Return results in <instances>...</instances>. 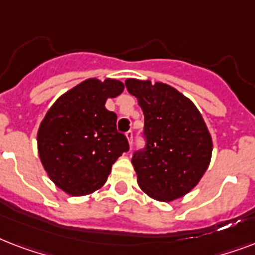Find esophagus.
Listing matches in <instances>:
<instances>
[{
    "instance_id": "obj_1",
    "label": "esophagus",
    "mask_w": 255,
    "mask_h": 255,
    "mask_svg": "<svg viewBox=\"0 0 255 255\" xmlns=\"http://www.w3.org/2000/svg\"><path fill=\"white\" fill-rule=\"evenodd\" d=\"M126 136H127V140H128V144H129V147H132V143H133V132L128 131L127 133H126Z\"/></svg>"
}]
</instances>
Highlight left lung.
Segmentation results:
<instances>
[{
	"mask_svg": "<svg viewBox=\"0 0 255 255\" xmlns=\"http://www.w3.org/2000/svg\"><path fill=\"white\" fill-rule=\"evenodd\" d=\"M126 87L144 114L145 148L133 153L132 165L144 193L169 202L189 193L209 167L213 141L202 115L170 86L129 78Z\"/></svg>",
	"mask_w": 255,
	"mask_h": 255,
	"instance_id": "1",
	"label": "left lung"
}]
</instances>
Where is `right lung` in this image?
<instances>
[{
	"instance_id": "right-lung-1",
	"label": "right lung",
	"mask_w": 255,
	"mask_h": 255,
	"mask_svg": "<svg viewBox=\"0 0 255 255\" xmlns=\"http://www.w3.org/2000/svg\"><path fill=\"white\" fill-rule=\"evenodd\" d=\"M124 85L90 78L55 100L37 133L38 155L50 180L70 196L94 193L106 184L112 164L129 149L116 129L115 112L106 102Z\"/></svg>"
}]
</instances>
